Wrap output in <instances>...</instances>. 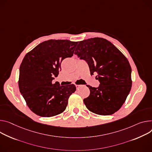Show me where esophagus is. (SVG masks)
<instances>
[{
	"instance_id": "obj_1",
	"label": "esophagus",
	"mask_w": 152,
	"mask_h": 152,
	"mask_svg": "<svg viewBox=\"0 0 152 152\" xmlns=\"http://www.w3.org/2000/svg\"><path fill=\"white\" fill-rule=\"evenodd\" d=\"M80 86H81L80 85H76V88H77V89H78Z\"/></svg>"
}]
</instances>
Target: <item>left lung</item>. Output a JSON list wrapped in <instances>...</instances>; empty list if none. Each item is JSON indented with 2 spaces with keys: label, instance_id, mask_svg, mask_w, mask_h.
Segmentation results:
<instances>
[{
  "label": "left lung",
  "instance_id": "8db88e82",
  "mask_svg": "<svg viewBox=\"0 0 152 152\" xmlns=\"http://www.w3.org/2000/svg\"><path fill=\"white\" fill-rule=\"evenodd\" d=\"M88 65L91 75L96 76L98 87L87 86L90 91L84 99L86 107L96 114L110 115L121 107L132 87V68L127 59L112 44L104 38L80 41L75 52Z\"/></svg>",
  "mask_w": 152,
  "mask_h": 152
}]
</instances>
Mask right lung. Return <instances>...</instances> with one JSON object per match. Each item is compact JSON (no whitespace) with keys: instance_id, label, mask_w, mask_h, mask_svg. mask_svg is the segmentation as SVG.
<instances>
[{"instance_id":"1","label":"right lung","mask_w":152,"mask_h":152,"mask_svg":"<svg viewBox=\"0 0 152 152\" xmlns=\"http://www.w3.org/2000/svg\"><path fill=\"white\" fill-rule=\"evenodd\" d=\"M78 42L48 40L27 53L19 69V87L27 105L42 117H52L65 110L70 96L76 91L73 84H53L61 71V64L73 56Z\"/></svg>"}]
</instances>
